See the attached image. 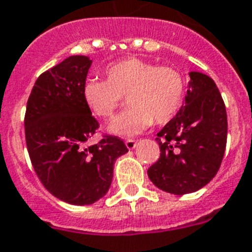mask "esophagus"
<instances>
[{"instance_id":"34e87169","label":"esophagus","mask_w":252,"mask_h":252,"mask_svg":"<svg viewBox=\"0 0 252 252\" xmlns=\"http://www.w3.org/2000/svg\"><path fill=\"white\" fill-rule=\"evenodd\" d=\"M137 145V141L136 140H126V146L129 149V150H132V149H134Z\"/></svg>"}]
</instances>
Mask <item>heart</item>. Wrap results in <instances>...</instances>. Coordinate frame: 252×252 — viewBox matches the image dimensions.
Here are the masks:
<instances>
[{
  "mask_svg": "<svg viewBox=\"0 0 252 252\" xmlns=\"http://www.w3.org/2000/svg\"><path fill=\"white\" fill-rule=\"evenodd\" d=\"M106 80L89 79L83 85V98L94 115L112 119L126 97L129 108L118 116L110 130L119 136H134L153 123L163 126L185 102L186 80L172 66H157L140 58H126L105 69Z\"/></svg>",
  "mask_w": 252,
  "mask_h": 252,
  "instance_id": "b5f03b06",
  "label": "heart"
}]
</instances>
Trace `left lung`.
<instances>
[{
  "instance_id": "left-lung-1",
  "label": "left lung",
  "mask_w": 252,
  "mask_h": 252,
  "mask_svg": "<svg viewBox=\"0 0 252 252\" xmlns=\"http://www.w3.org/2000/svg\"><path fill=\"white\" fill-rule=\"evenodd\" d=\"M185 105L158 133L160 157L147 175L167 193L183 195L207 185L221 165L228 136L225 103L211 77L190 72Z\"/></svg>"
}]
</instances>
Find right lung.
<instances>
[{
    "label": "right lung",
    "instance_id": "add662e5",
    "mask_svg": "<svg viewBox=\"0 0 252 252\" xmlns=\"http://www.w3.org/2000/svg\"><path fill=\"white\" fill-rule=\"evenodd\" d=\"M92 61L72 55L41 73L27 102V150L41 184L69 204L101 199L111 185L114 163L128 149L119 137L103 134L87 144L99 128L84 102L83 85Z\"/></svg>",
    "mask_w": 252,
    "mask_h": 252
}]
</instances>
